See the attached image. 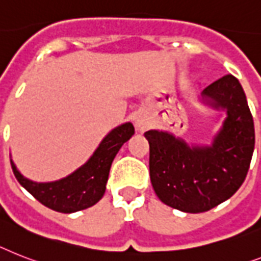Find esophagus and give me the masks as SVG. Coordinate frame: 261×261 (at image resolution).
<instances>
[{"label":"esophagus","instance_id":"34e87169","mask_svg":"<svg viewBox=\"0 0 261 261\" xmlns=\"http://www.w3.org/2000/svg\"><path fill=\"white\" fill-rule=\"evenodd\" d=\"M135 127H137L138 131H141V133H143V131L147 130V127H149V123H147V120H146L145 118H141V116H138L137 119H135Z\"/></svg>","mask_w":261,"mask_h":261}]
</instances>
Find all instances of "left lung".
<instances>
[{
  "label": "left lung",
  "mask_w": 261,
  "mask_h": 261,
  "mask_svg": "<svg viewBox=\"0 0 261 261\" xmlns=\"http://www.w3.org/2000/svg\"><path fill=\"white\" fill-rule=\"evenodd\" d=\"M202 100L226 111L211 146H189L167 131L145 133L154 192L164 204L186 213L211 211L233 196L247 177L255 149L253 118L234 76L207 86Z\"/></svg>",
  "instance_id": "left-lung-1"
}]
</instances>
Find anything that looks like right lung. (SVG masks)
Wrapping results in <instances>:
<instances>
[{"label":"right lung","mask_w":261,"mask_h":261,"mask_svg":"<svg viewBox=\"0 0 261 261\" xmlns=\"http://www.w3.org/2000/svg\"><path fill=\"white\" fill-rule=\"evenodd\" d=\"M134 135L130 122L120 124L100 142L90 160L65 178L54 182H35L25 178L12 160V169L17 181L31 193L36 200L52 211L73 213L92 206L106 192L110 167L119 149Z\"/></svg>","instance_id":"1"}]
</instances>
